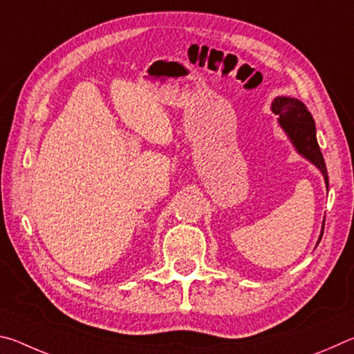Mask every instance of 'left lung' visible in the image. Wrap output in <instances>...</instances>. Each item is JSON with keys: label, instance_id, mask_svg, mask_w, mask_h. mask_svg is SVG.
<instances>
[{"label": "left lung", "instance_id": "left-lung-1", "mask_svg": "<svg viewBox=\"0 0 354 354\" xmlns=\"http://www.w3.org/2000/svg\"><path fill=\"white\" fill-rule=\"evenodd\" d=\"M272 111L279 115V124L290 137V140L299 154L309 159L310 162L319 167L323 173L325 183L328 185V171L325 165V159L320 151L319 143L315 137V123L314 118L301 101L295 98L278 97L273 101ZM325 226V223H323ZM322 241V236H320Z\"/></svg>", "mask_w": 354, "mask_h": 354}]
</instances>
